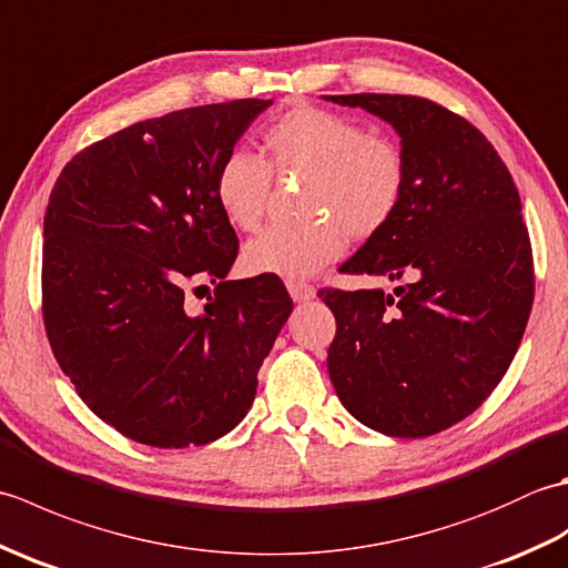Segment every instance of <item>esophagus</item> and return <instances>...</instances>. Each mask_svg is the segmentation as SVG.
<instances>
[{"mask_svg":"<svg viewBox=\"0 0 568 568\" xmlns=\"http://www.w3.org/2000/svg\"><path fill=\"white\" fill-rule=\"evenodd\" d=\"M285 287H287V293H291V297L295 300V303H307V300L315 297V287H312L310 283L287 281Z\"/></svg>","mask_w":568,"mask_h":568,"instance_id":"34e87169","label":"esophagus"}]
</instances>
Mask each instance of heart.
Returning a JSON list of instances; mask_svg holds the SVG:
<instances>
[{"instance_id":"b5f03b06","label":"heart","mask_w":568,"mask_h":568,"mask_svg":"<svg viewBox=\"0 0 568 568\" xmlns=\"http://www.w3.org/2000/svg\"><path fill=\"white\" fill-rule=\"evenodd\" d=\"M273 171L307 175L303 222L277 224L248 241L251 273L305 277L344 253L346 234L371 239L393 222L407 187L405 153L393 139L368 134L354 119L295 106L263 129ZM271 195V169L261 155L236 149L214 175V197L239 232H256Z\"/></svg>"}]
</instances>
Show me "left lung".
<instances>
[{"label": "left lung", "mask_w": 568, "mask_h": 568, "mask_svg": "<svg viewBox=\"0 0 568 568\" xmlns=\"http://www.w3.org/2000/svg\"><path fill=\"white\" fill-rule=\"evenodd\" d=\"M388 122L407 163L393 222L342 273L393 293L320 297L336 320L327 368L342 405L388 437H429L484 405L510 368L532 310V246L513 175L480 131L413 94H327Z\"/></svg>", "instance_id": "8db88e82"}]
</instances>
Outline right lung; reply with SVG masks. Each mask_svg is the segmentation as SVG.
<instances>
[{
    "label": "right lung",
    "instance_id": "obj_1",
    "mask_svg": "<svg viewBox=\"0 0 568 568\" xmlns=\"http://www.w3.org/2000/svg\"><path fill=\"white\" fill-rule=\"evenodd\" d=\"M271 100L190 106L92 143L43 216V322L82 403L124 437L185 449L246 417L293 300L277 275L226 281L239 239L214 197ZM212 280L200 316L187 284ZM197 291V287H195Z\"/></svg>",
    "mask_w": 568,
    "mask_h": 568
}]
</instances>
